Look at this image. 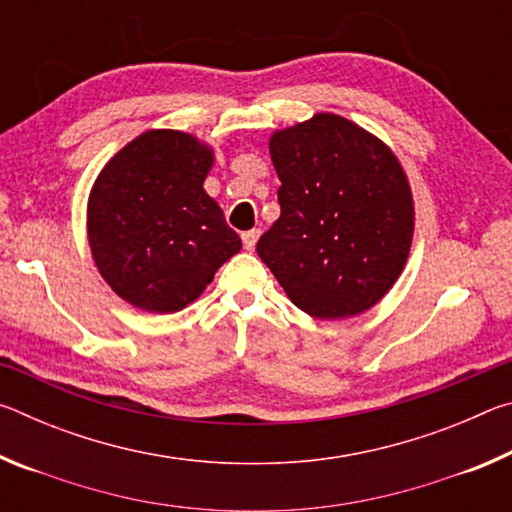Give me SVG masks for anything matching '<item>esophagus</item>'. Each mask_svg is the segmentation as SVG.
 I'll use <instances>...</instances> for the list:
<instances>
[{"label": "esophagus", "mask_w": 512, "mask_h": 512, "mask_svg": "<svg viewBox=\"0 0 512 512\" xmlns=\"http://www.w3.org/2000/svg\"><path fill=\"white\" fill-rule=\"evenodd\" d=\"M259 235H262V232H259V230H248V232H244V235H241V241H244V248H246V250H253L255 244H257Z\"/></svg>", "instance_id": "1"}]
</instances>
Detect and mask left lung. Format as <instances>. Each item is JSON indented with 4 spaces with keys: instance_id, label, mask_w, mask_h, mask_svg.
<instances>
[{
    "instance_id": "1",
    "label": "left lung",
    "mask_w": 512,
    "mask_h": 512,
    "mask_svg": "<svg viewBox=\"0 0 512 512\" xmlns=\"http://www.w3.org/2000/svg\"><path fill=\"white\" fill-rule=\"evenodd\" d=\"M280 219L257 241L289 300L320 320L359 316L393 289L411 253L415 207L391 146L316 112L268 140Z\"/></svg>"
}]
</instances>
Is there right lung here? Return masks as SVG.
Returning a JSON list of instances; mask_svg holds the SVG:
<instances>
[{
  "label": "right lung",
  "instance_id": "1",
  "mask_svg": "<svg viewBox=\"0 0 512 512\" xmlns=\"http://www.w3.org/2000/svg\"><path fill=\"white\" fill-rule=\"evenodd\" d=\"M214 164L198 137L151 128L106 162L88 198V244L121 300L173 314L201 296L241 250L203 183Z\"/></svg>",
  "mask_w": 512,
  "mask_h": 512
}]
</instances>
